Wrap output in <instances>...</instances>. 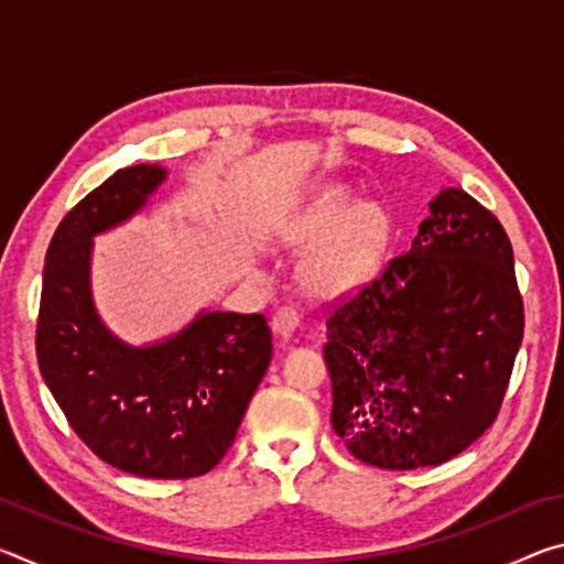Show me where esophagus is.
Instances as JSON below:
<instances>
[{"instance_id": "1", "label": "esophagus", "mask_w": 564, "mask_h": 564, "mask_svg": "<svg viewBox=\"0 0 564 564\" xmlns=\"http://www.w3.org/2000/svg\"><path fill=\"white\" fill-rule=\"evenodd\" d=\"M271 323H273L275 336L289 340L295 333V328L301 326V316H299V311L291 308V305H283V308L275 311V316H273Z\"/></svg>"}]
</instances>
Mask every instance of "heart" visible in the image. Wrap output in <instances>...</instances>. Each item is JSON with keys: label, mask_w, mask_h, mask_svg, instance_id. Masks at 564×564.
Segmentation results:
<instances>
[{"label": "heart", "mask_w": 564, "mask_h": 564, "mask_svg": "<svg viewBox=\"0 0 564 564\" xmlns=\"http://www.w3.org/2000/svg\"><path fill=\"white\" fill-rule=\"evenodd\" d=\"M386 236V216L376 206L352 208L340 191H328L299 226L301 243L330 241L311 269L316 289L328 295L352 293L376 279L383 261Z\"/></svg>", "instance_id": "obj_1"}]
</instances>
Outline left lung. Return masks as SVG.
<instances>
[{
    "instance_id": "obj_1",
    "label": "left lung",
    "mask_w": 564,
    "mask_h": 564,
    "mask_svg": "<svg viewBox=\"0 0 564 564\" xmlns=\"http://www.w3.org/2000/svg\"><path fill=\"white\" fill-rule=\"evenodd\" d=\"M333 431L358 460H451L500 413L524 313L510 238L463 188H443L410 251L328 318Z\"/></svg>"
}]
</instances>
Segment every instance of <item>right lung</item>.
Wrapping results in <instances>:
<instances>
[{
    "mask_svg": "<svg viewBox=\"0 0 564 564\" xmlns=\"http://www.w3.org/2000/svg\"><path fill=\"white\" fill-rule=\"evenodd\" d=\"M166 169H119L84 196L46 251L36 360L72 431L104 463L154 480L221 463L271 362L261 313L202 311L176 336L129 346L91 299L94 236L147 206Z\"/></svg>",
    "mask_w": 564,
    "mask_h": 564,
    "instance_id": "right-lung-1",
    "label": "right lung"
}]
</instances>
